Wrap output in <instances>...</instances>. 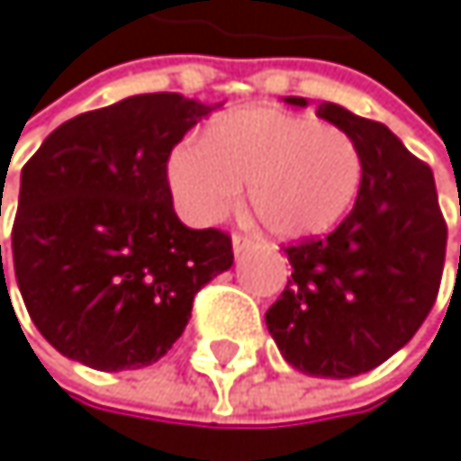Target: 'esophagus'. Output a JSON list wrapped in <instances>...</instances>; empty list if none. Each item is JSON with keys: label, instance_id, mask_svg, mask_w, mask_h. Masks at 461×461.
I'll return each mask as SVG.
<instances>
[{"label": "esophagus", "instance_id": "34e87169", "mask_svg": "<svg viewBox=\"0 0 461 461\" xmlns=\"http://www.w3.org/2000/svg\"><path fill=\"white\" fill-rule=\"evenodd\" d=\"M249 244H252V239H249V236H241V233H236V236H233V252H244Z\"/></svg>", "mask_w": 461, "mask_h": 461}]
</instances>
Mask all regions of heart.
<instances>
[{"label":"heart","mask_w":461,"mask_h":461,"mask_svg":"<svg viewBox=\"0 0 461 461\" xmlns=\"http://www.w3.org/2000/svg\"><path fill=\"white\" fill-rule=\"evenodd\" d=\"M178 205L194 222H220L249 186V212L272 236L299 241L335 228L360 189L355 140L316 118L239 109L203 140H184L167 165Z\"/></svg>","instance_id":"1"}]
</instances>
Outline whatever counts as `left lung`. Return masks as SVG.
Masks as SVG:
<instances>
[{
	"instance_id": "1",
	"label": "left lung",
	"mask_w": 461,
	"mask_h": 461,
	"mask_svg": "<svg viewBox=\"0 0 461 461\" xmlns=\"http://www.w3.org/2000/svg\"><path fill=\"white\" fill-rule=\"evenodd\" d=\"M285 101L308 104L296 95ZM316 114L355 140L360 192L330 236L285 247L294 269L267 311V327L296 371L349 379L393 357L429 316L448 228L429 165L384 123L330 101Z\"/></svg>"
}]
</instances>
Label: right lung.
<instances>
[{
  "label": "right lung",
  "mask_w": 461,
  "mask_h": 461,
  "mask_svg": "<svg viewBox=\"0 0 461 461\" xmlns=\"http://www.w3.org/2000/svg\"><path fill=\"white\" fill-rule=\"evenodd\" d=\"M209 112L178 93L131 95L54 129L21 170L10 267L59 355L98 371L156 363L194 294L233 267L230 236L186 228L167 181L173 148Z\"/></svg>",
  "instance_id": "1"
}]
</instances>
